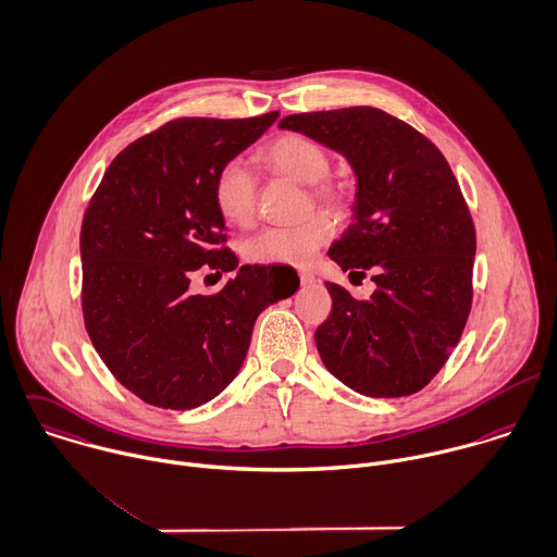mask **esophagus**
<instances>
[{"label":"esophagus","instance_id":"esophagus-1","mask_svg":"<svg viewBox=\"0 0 557 557\" xmlns=\"http://www.w3.org/2000/svg\"><path fill=\"white\" fill-rule=\"evenodd\" d=\"M298 276H300V283H302V285H309V283H313V281H315V274H313V272H309V270H300V272H298Z\"/></svg>","mask_w":557,"mask_h":557}]
</instances>
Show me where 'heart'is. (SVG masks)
<instances>
[{"label": "heart", "mask_w": 557, "mask_h": 557, "mask_svg": "<svg viewBox=\"0 0 557 557\" xmlns=\"http://www.w3.org/2000/svg\"><path fill=\"white\" fill-rule=\"evenodd\" d=\"M263 164L298 184L311 186V198L331 209L346 205V189L329 177L331 158L313 140L296 134L276 138L261 156ZM213 200L224 220L246 226L257 209V177L242 160H228L213 180ZM333 235V220L315 213L296 226H268L244 242V257L261 265H307Z\"/></svg>", "instance_id": "heart-1"}]
</instances>
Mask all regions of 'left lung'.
Returning <instances> with one entry per match:
<instances>
[{"mask_svg":"<svg viewBox=\"0 0 557 557\" xmlns=\"http://www.w3.org/2000/svg\"><path fill=\"white\" fill-rule=\"evenodd\" d=\"M346 156L357 175L355 222L331 246L344 272L371 270L355 298L326 283L333 311L315 331L335 377L370 397L421 391L460 342L473 302L475 226L443 153L408 123L370 106L285 116Z\"/></svg>","mask_w":557,"mask_h":557,"instance_id":"1","label":"left lung"}]
</instances>
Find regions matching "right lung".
I'll list each match as a JSON object with an SVG mask.
<instances>
[{"label": "right lung", "mask_w": 557, "mask_h": 557, "mask_svg": "<svg viewBox=\"0 0 557 557\" xmlns=\"http://www.w3.org/2000/svg\"><path fill=\"white\" fill-rule=\"evenodd\" d=\"M276 119H175L125 147L88 202L84 324L108 370L147 404L187 410L224 391L259 313L300 285L292 268L242 265L218 294L189 292L198 270L237 268L213 180Z\"/></svg>", "instance_id": "1"}]
</instances>
